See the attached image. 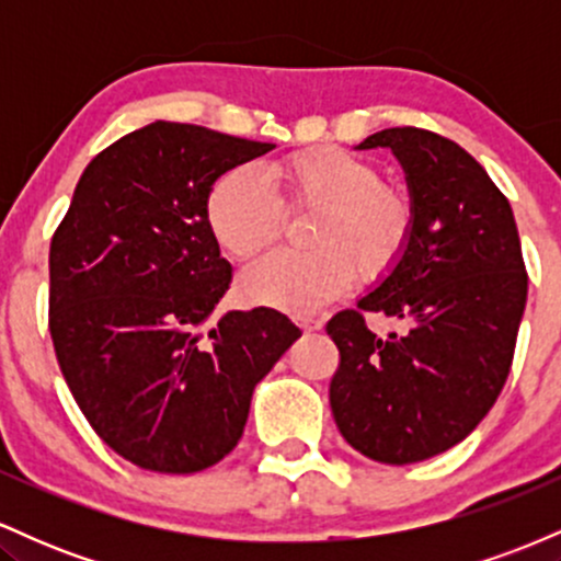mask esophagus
Segmentation results:
<instances>
[{
  "label": "esophagus",
  "instance_id": "1",
  "mask_svg": "<svg viewBox=\"0 0 561 561\" xmlns=\"http://www.w3.org/2000/svg\"><path fill=\"white\" fill-rule=\"evenodd\" d=\"M300 330L302 332H319L321 330V321H317V319H300Z\"/></svg>",
  "mask_w": 561,
  "mask_h": 561
}]
</instances>
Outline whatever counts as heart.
Wrapping results in <instances>:
<instances>
[{"label": "heart", "mask_w": 561, "mask_h": 561, "mask_svg": "<svg viewBox=\"0 0 561 561\" xmlns=\"http://www.w3.org/2000/svg\"><path fill=\"white\" fill-rule=\"evenodd\" d=\"M282 199L293 210H317L308 244L317 250H276L240 276L250 306L308 317L351 285L353 268L366 282L385 276L411 240L414 214L396 186L382 184L371 160L340 147H313L276 165ZM210 234L231 259H253L276 240L285 208L253 165H234L205 197Z\"/></svg>", "instance_id": "1"}]
</instances>
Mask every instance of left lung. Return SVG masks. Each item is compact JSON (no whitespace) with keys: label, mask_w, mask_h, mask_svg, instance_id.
<instances>
[{"label":"left lung","mask_w":561,"mask_h":561,"mask_svg":"<svg viewBox=\"0 0 561 561\" xmlns=\"http://www.w3.org/2000/svg\"><path fill=\"white\" fill-rule=\"evenodd\" d=\"M377 147L401 163L414 227L358 308L407 330L379 339L360 311L332 317L330 405L353 448L414 465L454 448L491 411L512 369L527 274L512 205L467 150L411 126L382 128L356 150Z\"/></svg>","instance_id":"8db88e82"}]
</instances>
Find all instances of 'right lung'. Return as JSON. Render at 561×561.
<instances>
[{"instance_id": "1", "label": "right lung", "mask_w": 561, "mask_h": 561, "mask_svg": "<svg viewBox=\"0 0 561 561\" xmlns=\"http://www.w3.org/2000/svg\"><path fill=\"white\" fill-rule=\"evenodd\" d=\"M274 145L156 121L81 173L49 248V332L83 416L141 469L192 474L240 443L255 385L298 327L274 308L210 324L231 266L205 221L224 171Z\"/></svg>"}]
</instances>
